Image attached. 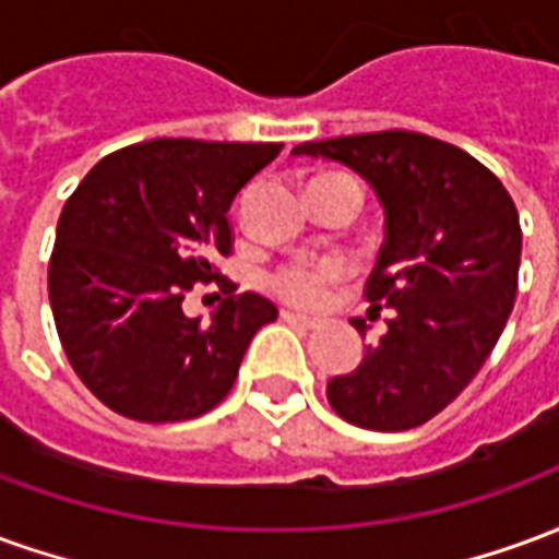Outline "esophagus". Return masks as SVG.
<instances>
[{
	"mask_svg": "<svg viewBox=\"0 0 559 559\" xmlns=\"http://www.w3.org/2000/svg\"><path fill=\"white\" fill-rule=\"evenodd\" d=\"M284 320H287V323H293V326H302V329H314L317 323H320V320H317V317H305V314H293V311H284Z\"/></svg>",
	"mask_w": 559,
	"mask_h": 559,
	"instance_id": "34e87169",
	"label": "esophagus"
}]
</instances>
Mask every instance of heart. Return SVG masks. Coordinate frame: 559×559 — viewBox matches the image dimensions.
Wrapping results in <instances>:
<instances>
[{
    "label": "heart",
    "mask_w": 559,
    "mask_h": 559,
    "mask_svg": "<svg viewBox=\"0 0 559 559\" xmlns=\"http://www.w3.org/2000/svg\"><path fill=\"white\" fill-rule=\"evenodd\" d=\"M317 179H329V176H317ZM314 182V179H311ZM341 275L338 263L323 260V263H290L281 266L269 284L272 290L278 293L281 299H287L293 305H314L323 299V293L332 281Z\"/></svg>",
    "instance_id": "1"
}]
</instances>
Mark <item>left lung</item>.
<instances>
[{"instance_id": "8db88e82", "label": "left lung", "mask_w": 559, "mask_h": 559, "mask_svg": "<svg viewBox=\"0 0 559 559\" xmlns=\"http://www.w3.org/2000/svg\"><path fill=\"white\" fill-rule=\"evenodd\" d=\"M371 185L386 239L365 284L386 305V335L350 374L332 377V411L368 431H411L467 389L512 314L521 224L503 182L464 148L416 131L299 143ZM362 332L365 320H353Z\"/></svg>"}]
</instances>
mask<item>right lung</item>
<instances>
[{
    "label": "right lung",
    "instance_id": "add662e5",
    "mask_svg": "<svg viewBox=\"0 0 559 559\" xmlns=\"http://www.w3.org/2000/svg\"><path fill=\"white\" fill-rule=\"evenodd\" d=\"M281 143L146 140L110 152L68 197L47 269L56 332L95 399L138 421H185L227 399L257 329L278 308L227 296L209 323L185 317L197 281H233V197ZM236 290V287H233Z\"/></svg>",
    "mask_w": 559,
    "mask_h": 559
}]
</instances>
